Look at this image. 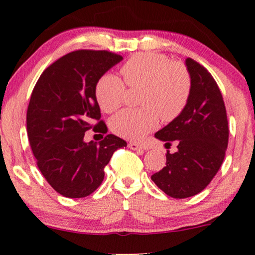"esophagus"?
Listing matches in <instances>:
<instances>
[{
	"instance_id": "1",
	"label": "esophagus",
	"mask_w": 255,
	"mask_h": 255,
	"mask_svg": "<svg viewBox=\"0 0 255 255\" xmlns=\"http://www.w3.org/2000/svg\"><path fill=\"white\" fill-rule=\"evenodd\" d=\"M128 147L130 149H133V151H146V149H148L147 146L142 144H137V142H128Z\"/></svg>"
}]
</instances>
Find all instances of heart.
<instances>
[{"mask_svg":"<svg viewBox=\"0 0 255 255\" xmlns=\"http://www.w3.org/2000/svg\"><path fill=\"white\" fill-rule=\"evenodd\" d=\"M122 74L130 88H141L140 110H123L110 122L120 137L140 140L158 127L159 116L170 122L182 113L190 95V75L180 62H170L163 54L144 52L134 54L122 66ZM127 87L114 74H106L96 83L97 103L104 113L116 111L124 102Z\"/></svg>","mask_w":255,"mask_h":255,"instance_id":"1","label":"heart"}]
</instances>
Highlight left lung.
Returning a JSON list of instances; mask_svg holds the SVG:
<instances>
[{"instance_id": "1", "label": "left lung", "mask_w": 255, "mask_h": 255, "mask_svg": "<svg viewBox=\"0 0 255 255\" xmlns=\"http://www.w3.org/2000/svg\"><path fill=\"white\" fill-rule=\"evenodd\" d=\"M190 95L182 113L154 134L176 141L177 151H167L166 166L151 179L163 193L187 198L201 193L221 168L229 142V125L221 90L212 75L193 59H186Z\"/></svg>"}]
</instances>
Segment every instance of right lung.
Listing matches in <instances>:
<instances>
[{
	"label": "right lung",
	"mask_w": 255,
	"mask_h": 255,
	"mask_svg": "<svg viewBox=\"0 0 255 255\" xmlns=\"http://www.w3.org/2000/svg\"><path fill=\"white\" fill-rule=\"evenodd\" d=\"M122 60L108 51L71 52L45 69L31 94L26 113L31 149L41 174L62 196L81 198L94 193L114 152L127 147V141L115 134L99 142L83 140L89 128L107 133L95 87Z\"/></svg>",
	"instance_id": "right-lung-1"
}]
</instances>
